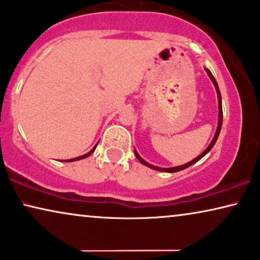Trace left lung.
<instances>
[{
	"mask_svg": "<svg viewBox=\"0 0 260 260\" xmlns=\"http://www.w3.org/2000/svg\"><path fill=\"white\" fill-rule=\"evenodd\" d=\"M205 72H207V74L209 75V77H210V80L212 81V83H214V86H215V89H216V93H217V99H218V124H217V129H216V133H215V136H214V138H212V141L210 142V144H209L208 146V148L207 149H205L203 153H202L201 155H198V156L196 157V159H193L192 161H190V162H187V164H185V165H181V166H175V167H170V168H161V167H157V166H154V165H150L149 162H147L146 160H143L142 157L140 156V154L137 153L136 151V149H135L134 151H135V155H136V157H137V160L140 161L141 164L142 165H144V166H147V167H149V168H153V170H155V171H160V172H166V173H174V172H179V171H183V170H185V168H187V167H190L191 165H193V164H196L197 161H200L202 157L204 156V155H207L209 151L211 150V148L214 147V144L216 143V141H217V138H218V135H220V131H221V127H222V118H223V114H222V99H221V93H220V88H218V85H217V82H216V80H215V77L212 76V74H211V72L210 70H209L208 68H205Z\"/></svg>",
	"mask_w": 260,
	"mask_h": 260,
	"instance_id": "8db88e82",
	"label": "left lung"
}]
</instances>
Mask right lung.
Listing matches in <instances>:
<instances>
[{
	"label": "right lung",
	"mask_w": 260,
	"mask_h": 260,
	"mask_svg": "<svg viewBox=\"0 0 260 260\" xmlns=\"http://www.w3.org/2000/svg\"><path fill=\"white\" fill-rule=\"evenodd\" d=\"M96 146L98 144H95V147H93V149L90 150V151H88V153L87 154H85V155H81V156H77V157H74V159H70V160H67V162H73V161H77V160H81V159H85V157H88L89 155H92V153L94 150H95V148H96ZM66 161V160H64Z\"/></svg>",
	"instance_id": "obj_1"
}]
</instances>
